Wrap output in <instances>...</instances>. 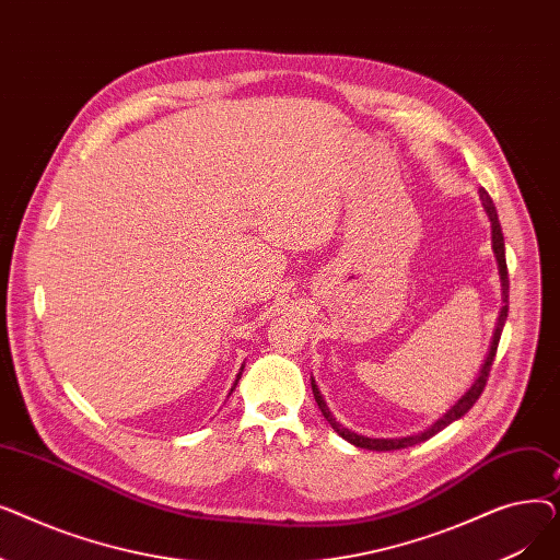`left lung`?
Masks as SVG:
<instances>
[{
	"label": "left lung",
	"mask_w": 560,
	"mask_h": 560,
	"mask_svg": "<svg viewBox=\"0 0 560 560\" xmlns=\"http://www.w3.org/2000/svg\"><path fill=\"white\" fill-rule=\"evenodd\" d=\"M479 199H481V206L483 211L490 220V226H492V252H494V260H497V268H499V281H502V311H499V317H497V327H494V334H492V342H490V349L486 354V361L475 378V384L467 388V393L445 410L443 418H438L431 427H427L424 431L420 433H410V435H404V438H368V435H361L357 431H351L347 427H342L340 422H336L334 413L329 410L325 397H322L315 378L311 376V388H313V395H315V401L322 410V416H325V420L334 427V431L345 438L347 443H351L354 447H361V450H372V452H395V450H406V447H413L418 443H424V440L433 438L438 431H443L445 427H450L452 422L460 420L469 408H472L477 404V399L481 397L483 388H486V381H488V374H490V368H492V361H494V354H497V345H499V338H502V331H504V325H506V317H509V270H506V249H504V233H502V224H499V218H497V209L494 203L490 199V195L479 188Z\"/></svg>",
	"instance_id": "1"
}]
</instances>
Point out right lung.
Instances as JSON below:
<instances>
[{
  "instance_id": "right-lung-1",
  "label": "right lung",
  "mask_w": 560,
  "mask_h": 560,
  "mask_svg": "<svg viewBox=\"0 0 560 560\" xmlns=\"http://www.w3.org/2000/svg\"><path fill=\"white\" fill-rule=\"evenodd\" d=\"M243 370H245V365H243V368H241V372H238V376H235V384H233V386H231V393H233V390H235V386H238V381H241V376H243ZM231 393H229V395H231Z\"/></svg>"
}]
</instances>
